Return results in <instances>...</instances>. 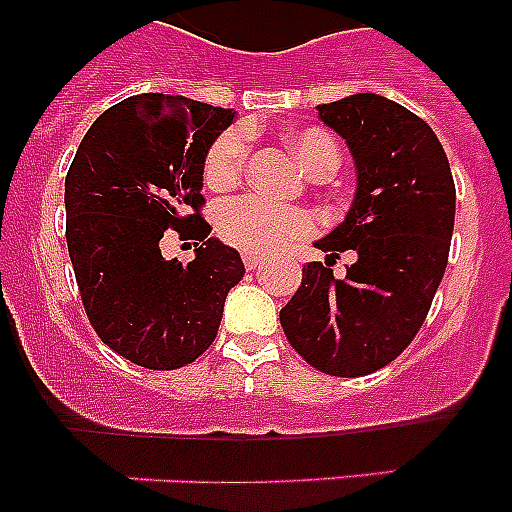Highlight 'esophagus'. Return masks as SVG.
<instances>
[{
	"mask_svg": "<svg viewBox=\"0 0 512 512\" xmlns=\"http://www.w3.org/2000/svg\"><path fill=\"white\" fill-rule=\"evenodd\" d=\"M266 256H261V253H243V264H246V269H259V266H264Z\"/></svg>",
	"mask_w": 512,
	"mask_h": 512,
	"instance_id": "1",
	"label": "esophagus"
}]
</instances>
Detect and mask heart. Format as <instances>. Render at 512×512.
Listing matches in <instances>:
<instances>
[{
	"instance_id": "b5f03b06",
	"label": "heart",
	"mask_w": 512,
	"mask_h": 512,
	"mask_svg": "<svg viewBox=\"0 0 512 512\" xmlns=\"http://www.w3.org/2000/svg\"><path fill=\"white\" fill-rule=\"evenodd\" d=\"M289 148L302 169H336L341 148L325 130L305 128L289 133ZM248 158L246 128H233L212 143L205 161V182L212 189L233 187L243 174ZM215 228L225 243L248 253H266L302 238L312 230V217L297 207L279 205L259 194H246L223 202L215 212Z\"/></svg>"
}]
</instances>
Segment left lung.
I'll list each match as a JSON object with an SVG mask.
<instances>
[{
  "label": "left lung",
  "mask_w": 512,
  "mask_h": 512,
  "mask_svg": "<svg viewBox=\"0 0 512 512\" xmlns=\"http://www.w3.org/2000/svg\"><path fill=\"white\" fill-rule=\"evenodd\" d=\"M318 117L346 140L356 194L343 223L315 241L279 320L310 366L333 377L372 374L402 354L431 310L449 261L456 189L449 158L431 125L379 94L318 104ZM356 250L347 277L329 261Z\"/></svg>",
  "instance_id": "1"
}]
</instances>
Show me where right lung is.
<instances>
[{
    "label": "right lung",
    "mask_w": 512,
    "mask_h": 512,
    "mask_svg": "<svg viewBox=\"0 0 512 512\" xmlns=\"http://www.w3.org/2000/svg\"><path fill=\"white\" fill-rule=\"evenodd\" d=\"M233 117L189 97L135 94L94 120L66 174V243L89 323L146 369L205 354L246 274L200 215L207 151ZM169 227L203 241L189 265L163 259Z\"/></svg>",
    "instance_id": "obj_1"
}]
</instances>
